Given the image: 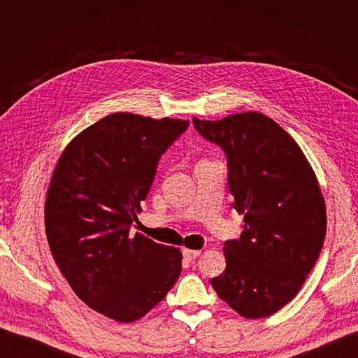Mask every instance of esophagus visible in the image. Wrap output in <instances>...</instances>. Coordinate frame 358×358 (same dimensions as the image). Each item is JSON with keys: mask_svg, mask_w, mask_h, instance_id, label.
I'll use <instances>...</instances> for the list:
<instances>
[{"mask_svg": "<svg viewBox=\"0 0 358 358\" xmlns=\"http://www.w3.org/2000/svg\"><path fill=\"white\" fill-rule=\"evenodd\" d=\"M200 252L201 251H199V249H183V258L192 262V259H196L200 255Z\"/></svg>", "mask_w": 358, "mask_h": 358, "instance_id": "1", "label": "esophagus"}]
</instances>
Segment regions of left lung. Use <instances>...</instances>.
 Returning <instances> with one entry per match:
<instances>
[{
	"instance_id": "8db88e82",
	"label": "left lung",
	"mask_w": 358,
	"mask_h": 358,
	"mask_svg": "<svg viewBox=\"0 0 358 358\" xmlns=\"http://www.w3.org/2000/svg\"><path fill=\"white\" fill-rule=\"evenodd\" d=\"M192 121L225 150L234 209L245 221L241 239L225 242L227 267L212 287L243 318L273 315L297 296L326 237L315 171L296 140L263 113Z\"/></svg>"
}]
</instances>
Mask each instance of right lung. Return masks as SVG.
Instances as JSON below:
<instances>
[{
  "label": "right lung",
  "instance_id": "1",
  "mask_svg": "<svg viewBox=\"0 0 358 358\" xmlns=\"http://www.w3.org/2000/svg\"><path fill=\"white\" fill-rule=\"evenodd\" d=\"M189 121L110 113L62 150L45 201L53 259L85 305L133 322L166 299L182 272L179 248L131 233L159 157Z\"/></svg>",
  "mask_w": 358,
  "mask_h": 358
}]
</instances>
